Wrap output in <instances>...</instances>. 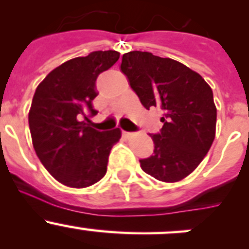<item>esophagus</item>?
Here are the masks:
<instances>
[{
  "mask_svg": "<svg viewBox=\"0 0 249 249\" xmlns=\"http://www.w3.org/2000/svg\"><path fill=\"white\" fill-rule=\"evenodd\" d=\"M123 136H124V137H130V136H132V132L123 131Z\"/></svg>",
  "mask_w": 249,
  "mask_h": 249,
  "instance_id": "1",
  "label": "esophagus"
}]
</instances>
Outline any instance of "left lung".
<instances>
[{"label": "left lung", "instance_id": "left-lung-1", "mask_svg": "<svg viewBox=\"0 0 249 249\" xmlns=\"http://www.w3.org/2000/svg\"><path fill=\"white\" fill-rule=\"evenodd\" d=\"M120 70L144 108L161 109L164 123L152 134L154 152L141 159V169L161 182L190 175L212 145L217 108L205 79L185 65L148 52L123 55Z\"/></svg>", "mask_w": 249, "mask_h": 249}]
</instances>
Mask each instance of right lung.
I'll use <instances>...</instances> for the list:
<instances>
[{
  "label": "right lung",
  "mask_w": 249,
  "mask_h": 249,
  "mask_svg": "<svg viewBox=\"0 0 249 249\" xmlns=\"http://www.w3.org/2000/svg\"><path fill=\"white\" fill-rule=\"evenodd\" d=\"M119 55L97 50L69 60L53 70L34 95L29 126L35 152L47 171L67 187L99 182L107 172L110 149L122 136L119 127L99 131L83 122L97 114L92 107L99 94L95 82Z\"/></svg>",
  "instance_id": "1"
}]
</instances>
